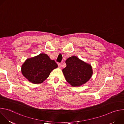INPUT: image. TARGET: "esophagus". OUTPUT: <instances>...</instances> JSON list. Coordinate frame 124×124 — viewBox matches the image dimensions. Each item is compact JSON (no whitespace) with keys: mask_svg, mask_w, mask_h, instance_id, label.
Listing matches in <instances>:
<instances>
[{"mask_svg":"<svg viewBox=\"0 0 124 124\" xmlns=\"http://www.w3.org/2000/svg\"><path fill=\"white\" fill-rule=\"evenodd\" d=\"M58 67L59 68H60L61 67V66H62V64L60 63H58Z\"/></svg>","mask_w":124,"mask_h":124,"instance_id":"esophagus-1","label":"esophagus"}]
</instances>
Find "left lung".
Here are the masks:
<instances>
[{
    "label": "left lung",
    "instance_id": "1",
    "mask_svg": "<svg viewBox=\"0 0 124 124\" xmlns=\"http://www.w3.org/2000/svg\"><path fill=\"white\" fill-rule=\"evenodd\" d=\"M66 67L62 70L66 81L73 87H79L91 78L93 75L91 65L76 56H72L66 60Z\"/></svg>",
    "mask_w": 124,
    "mask_h": 124
}]
</instances>
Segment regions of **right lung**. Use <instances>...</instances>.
Returning <instances> with one entry per match:
<instances>
[{
  "mask_svg": "<svg viewBox=\"0 0 124 124\" xmlns=\"http://www.w3.org/2000/svg\"><path fill=\"white\" fill-rule=\"evenodd\" d=\"M58 67L54 60L45 54L27 59L21 67L23 75L30 82L40 84L49 76L53 70Z\"/></svg>",
  "mask_w": 124,
  "mask_h": 124,
  "instance_id": "1",
  "label": "right lung"
}]
</instances>
